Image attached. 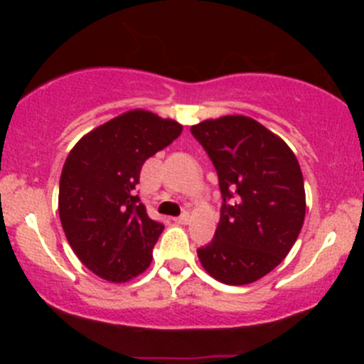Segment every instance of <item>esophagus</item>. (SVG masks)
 I'll return each instance as SVG.
<instances>
[{
    "label": "esophagus",
    "instance_id": "1",
    "mask_svg": "<svg viewBox=\"0 0 364 364\" xmlns=\"http://www.w3.org/2000/svg\"><path fill=\"white\" fill-rule=\"evenodd\" d=\"M174 220H176L178 224H188V223H190V214H188V212H183V214L176 217Z\"/></svg>",
    "mask_w": 364,
    "mask_h": 364
}]
</instances>
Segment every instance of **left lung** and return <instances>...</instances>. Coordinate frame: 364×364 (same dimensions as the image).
Here are the masks:
<instances>
[{
  "mask_svg": "<svg viewBox=\"0 0 364 364\" xmlns=\"http://www.w3.org/2000/svg\"><path fill=\"white\" fill-rule=\"evenodd\" d=\"M219 178L223 207L214 240L196 250L217 281L243 286L274 270L303 228L301 168L287 144L246 116L190 128Z\"/></svg>",
  "mask_w": 364,
  "mask_h": 364,
  "instance_id": "8db88e82",
  "label": "left lung"
}]
</instances>
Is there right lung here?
Returning <instances> with one entry per match:
<instances>
[{
  "instance_id": "add662e5",
  "label": "right lung",
  "mask_w": 364,
  "mask_h": 364,
  "mask_svg": "<svg viewBox=\"0 0 364 364\" xmlns=\"http://www.w3.org/2000/svg\"><path fill=\"white\" fill-rule=\"evenodd\" d=\"M183 127L133 109L92 129L66 157L58 210L66 240L99 277L127 282L147 270L164 225L152 220L135 186L144 162Z\"/></svg>"
}]
</instances>
